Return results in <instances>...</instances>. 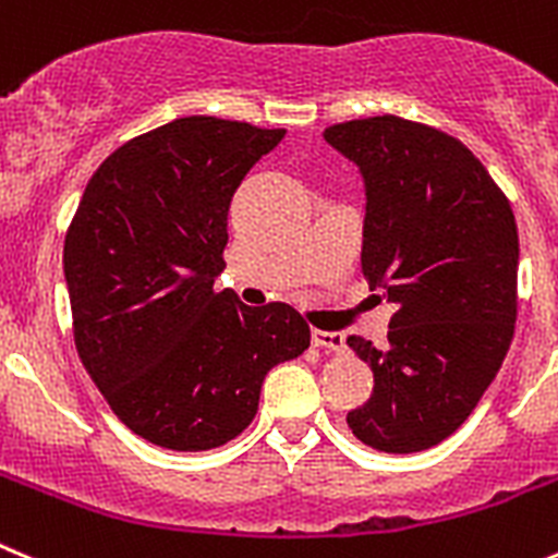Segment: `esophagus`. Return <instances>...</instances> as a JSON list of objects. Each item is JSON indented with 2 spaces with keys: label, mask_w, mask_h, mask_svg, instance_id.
I'll list each match as a JSON object with an SVG mask.
<instances>
[{
  "label": "esophagus",
  "mask_w": 558,
  "mask_h": 558,
  "mask_svg": "<svg viewBox=\"0 0 558 558\" xmlns=\"http://www.w3.org/2000/svg\"><path fill=\"white\" fill-rule=\"evenodd\" d=\"M312 344H315V348H323V350H333V353H344V350H348L344 333L323 331V328H315V331H312Z\"/></svg>",
  "instance_id": "34e87169"
}]
</instances>
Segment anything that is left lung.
<instances>
[{
	"mask_svg": "<svg viewBox=\"0 0 558 558\" xmlns=\"http://www.w3.org/2000/svg\"><path fill=\"white\" fill-rule=\"evenodd\" d=\"M323 136L362 169L364 279L397 304L384 348L348 337L375 375L348 427L378 452H422L471 416L512 342V205L480 158L433 125L378 114Z\"/></svg>",
	"mask_w": 558,
	"mask_h": 558,
	"instance_id": "left-lung-1",
	"label": "left lung"
}]
</instances>
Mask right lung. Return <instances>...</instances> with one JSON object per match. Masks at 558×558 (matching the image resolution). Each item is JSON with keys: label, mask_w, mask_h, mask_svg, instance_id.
Segmentation results:
<instances>
[{"label": "right lung", "mask_w": 558, "mask_h": 558, "mask_svg": "<svg viewBox=\"0 0 558 558\" xmlns=\"http://www.w3.org/2000/svg\"><path fill=\"white\" fill-rule=\"evenodd\" d=\"M284 129L180 117L117 147L65 232L73 342L114 416L145 441L205 452L252 424L276 364L310 348L290 304L214 290L227 210Z\"/></svg>", "instance_id": "obj_1"}]
</instances>
